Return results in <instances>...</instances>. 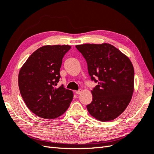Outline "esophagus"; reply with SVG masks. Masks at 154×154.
<instances>
[{
  "label": "esophagus",
  "mask_w": 154,
  "mask_h": 154,
  "mask_svg": "<svg viewBox=\"0 0 154 154\" xmlns=\"http://www.w3.org/2000/svg\"><path fill=\"white\" fill-rule=\"evenodd\" d=\"M81 90L75 91V94H77V95H79V94H81Z\"/></svg>",
  "instance_id": "esophagus-1"
}]
</instances>
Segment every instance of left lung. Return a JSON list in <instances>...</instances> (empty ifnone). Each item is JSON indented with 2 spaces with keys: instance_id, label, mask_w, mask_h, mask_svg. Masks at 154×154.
<instances>
[{
  "instance_id": "8db88e82",
  "label": "left lung",
  "mask_w": 154,
  "mask_h": 154,
  "mask_svg": "<svg viewBox=\"0 0 154 154\" xmlns=\"http://www.w3.org/2000/svg\"><path fill=\"white\" fill-rule=\"evenodd\" d=\"M76 48L86 60L91 80L98 81L87 110L99 121L115 119L127 108L134 93V69L130 59L109 43L78 45Z\"/></svg>"
}]
</instances>
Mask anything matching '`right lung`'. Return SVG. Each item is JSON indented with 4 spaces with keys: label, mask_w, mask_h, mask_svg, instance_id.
Returning <instances> with one entry per match:
<instances>
[{
    "label": "right lung",
    "mask_w": 154,
    "mask_h": 154,
    "mask_svg": "<svg viewBox=\"0 0 154 154\" xmlns=\"http://www.w3.org/2000/svg\"><path fill=\"white\" fill-rule=\"evenodd\" d=\"M69 45H45L30 56L20 68L19 87L27 107L44 119H52L64 113L73 98V91L63 85L55 87L60 68Z\"/></svg>",
    "instance_id": "right-lung-1"
}]
</instances>
